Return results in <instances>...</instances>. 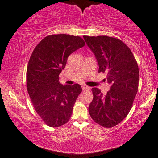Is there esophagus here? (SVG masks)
<instances>
[{
    "label": "esophagus",
    "instance_id": "esophagus-1",
    "mask_svg": "<svg viewBox=\"0 0 158 158\" xmlns=\"http://www.w3.org/2000/svg\"><path fill=\"white\" fill-rule=\"evenodd\" d=\"M82 89L83 90H86V91H89V90H90V88L89 86H86V85H82Z\"/></svg>",
    "mask_w": 158,
    "mask_h": 158
}]
</instances>
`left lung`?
Here are the masks:
<instances>
[{
    "instance_id": "obj_1",
    "label": "left lung",
    "mask_w": 158,
    "mask_h": 158,
    "mask_svg": "<svg viewBox=\"0 0 158 158\" xmlns=\"http://www.w3.org/2000/svg\"><path fill=\"white\" fill-rule=\"evenodd\" d=\"M94 53L99 72H106L111 88L103 94L92 88L93 100L89 112L94 122L106 128L114 127L127 116L138 89L139 69L130 49L120 40L108 36H83Z\"/></svg>"
}]
</instances>
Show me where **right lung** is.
Segmentation results:
<instances>
[{
    "label": "right lung",
    "mask_w": 158,
    "mask_h": 158,
    "mask_svg": "<svg viewBox=\"0 0 158 158\" xmlns=\"http://www.w3.org/2000/svg\"><path fill=\"white\" fill-rule=\"evenodd\" d=\"M81 37L66 34L46 37L32 52L27 71V86L34 108L49 127L67 123L81 85H62L59 75L72 52L83 47Z\"/></svg>",
    "instance_id": "1"
}]
</instances>
